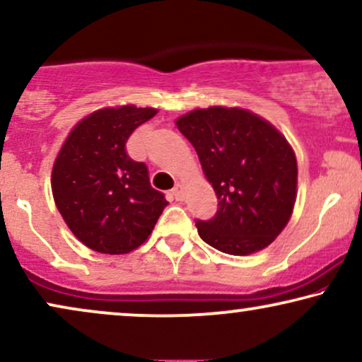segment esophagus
I'll return each instance as SVG.
<instances>
[{"label":"esophagus","mask_w":362,"mask_h":362,"mask_svg":"<svg viewBox=\"0 0 362 362\" xmlns=\"http://www.w3.org/2000/svg\"><path fill=\"white\" fill-rule=\"evenodd\" d=\"M172 195L175 200H184V184H175L172 190Z\"/></svg>","instance_id":"obj_1"}]
</instances>
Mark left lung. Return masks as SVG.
Segmentation results:
<instances>
[{
	"mask_svg": "<svg viewBox=\"0 0 362 362\" xmlns=\"http://www.w3.org/2000/svg\"><path fill=\"white\" fill-rule=\"evenodd\" d=\"M212 184L218 210L197 221L200 239L230 255L272 244L297 195L294 150L271 123L242 108L194 110L177 120Z\"/></svg>",
	"mask_w": 362,
	"mask_h": 362,
	"instance_id": "8db88e82",
	"label": "left lung"
}]
</instances>
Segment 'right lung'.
Listing matches in <instances>:
<instances>
[{"instance_id": "add662e5", "label": "right lung", "mask_w": 362, "mask_h": 362, "mask_svg": "<svg viewBox=\"0 0 362 362\" xmlns=\"http://www.w3.org/2000/svg\"><path fill=\"white\" fill-rule=\"evenodd\" d=\"M157 110L125 105L83 118L54 160V204L73 235L102 254H128L148 239L168 202L127 140Z\"/></svg>"}]
</instances>
